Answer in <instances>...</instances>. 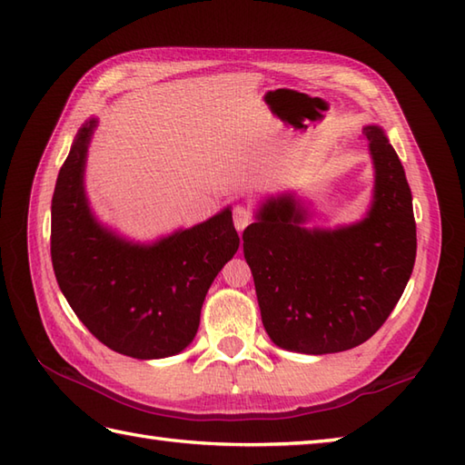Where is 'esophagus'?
Wrapping results in <instances>:
<instances>
[{
  "mask_svg": "<svg viewBox=\"0 0 465 465\" xmlns=\"http://www.w3.org/2000/svg\"><path fill=\"white\" fill-rule=\"evenodd\" d=\"M253 220V213L248 205H235L233 207V225L238 232H243Z\"/></svg>",
  "mask_w": 465,
  "mask_h": 465,
  "instance_id": "obj_1",
  "label": "esophagus"
}]
</instances>
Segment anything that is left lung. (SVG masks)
Wrapping results in <instances>:
<instances>
[{"mask_svg":"<svg viewBox=\"0 0 465 465\" xmlns=\"http://www.w3.org/2000/svg\"><path fill=\"white\" fill-rule=\"evenodd\" d=\"M375 170L363 220L335 230L303 227L293 193L265 200L242 235L263 328L298 353H335L368 341L396 308L416 263L411 190L380 125H365Z\"/></svg>","mask_w":465,"mask_h":465,"instance_id":"left-lung-1","label":"left lung"}]
</instances>
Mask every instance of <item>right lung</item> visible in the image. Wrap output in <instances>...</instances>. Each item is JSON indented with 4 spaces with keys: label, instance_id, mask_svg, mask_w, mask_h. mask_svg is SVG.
Returning a JSON list of instances; mask_svg holds the SVG:
<instances>
[{
    "label": "right lung",
    "instance_id": "obj_1",
    "mask_svg": "<svg viewBox=\"0 0 465 465\" xmlns=\"http://www.w3.org/2000/svg\"><path fill=\"white\" fill-rule=\"evenodd\" d=\"M95 117L85 122L59 170L52 200V263L77 318L107 348L135 360L183 351L200 328L215 275L240 248L232 210L135 243L102 225L85 195L84 172Z\"/></svg>",
    "mask_w": 465,
    "mask_h": 465
}]
</instances>
